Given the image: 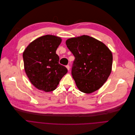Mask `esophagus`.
<instances>
[{
    "label": "esophagus",
    "mask_w": 135,
    "mask_h": 135,
    "mask_svg": "<svg viewBox=\"0 0 135 135\" xmlns=\"http://www.w3.org/2000/svg\"><path fill=\"white\" fill-rule=\"evenodd\" d=\"M66 68H67L68 70H70V66H69V65H66Z\"/></svg>",
    "instance_id": "34e87169"
}]
</instances>
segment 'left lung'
Wrapping results in <instances>:
<instances>
[{
  "instance_id": "1",
  "label": "left lung",
  "mask_w": 135,
  "mask_h": 135,
  "mask_svg": "<svg viewBox=\"0 0 135 135\" xmlns=\"http://www.w3.org/2000/svg\"><path fill=\"white\" fill-rule=\"evenodd\" d=\"M75 57L72 75L78 89L92 93L106 81L112 70V52L102 42L88 36L71 38L66 41Z\"/></svg>"
}]
</instances>
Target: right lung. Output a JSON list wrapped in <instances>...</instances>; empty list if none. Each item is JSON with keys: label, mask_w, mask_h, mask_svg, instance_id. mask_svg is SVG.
<instances>
[{"label": "right lung", "mask_w": 135, "mask_h": 135, "mask_svg": "<svg viewBox=\"0 0 135 135\" xmlns=\"http://www.w3.org/2000/svg\"><path fill=\"white\" fill-rule=\"evenodd\" d=\"M60 37L52 35L40 37L26 48L23 54L25 73L31 84L45 92L54 90L68 69L59 64L56 51Z\"/></svg>", "instance_id": "add662e5"}]
</instances>
